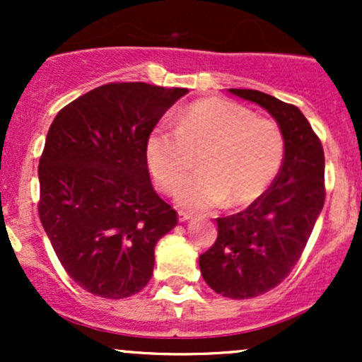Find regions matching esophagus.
I'll return each instance as SVG.
<instances>
[{
    "label": "esophagus",
    "mask_w": 362,
    "mask_h": 362,
    "mask_svg": "<svg viewBox=\"0 0 362 362\" xmlns=\"http://www.w3.org/2000/svg\"><path fill=\"white\" fill-rule=\"evenodd\" d=\"M189 219H192V214L187 213V211H178V221L185 223V221H189Z\"/></svg>",
    "instance_id": "1"
}]
</instances>
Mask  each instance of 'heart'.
Here are the masks:
<instances>
[{
    "mask_svg": "<svg viewBox=\"0 0 362 362\" xmlns=\"http://www.w3.org/2000/svg\"><path fill=\"white\" fill-rule=\"evenodd\" d=\"M284 138L274 120L223 98H206L178 115L175 132L148 136L146 161L156 185L173 192L197 159L199 173L180 186L177 201L190 209L252 204L279 172Z\"/></svg>",
    "mask_w": 362,
    "mask_h": 362,
    "instance_id": "obj_1",
    "label": "heart"
}]
</instances>
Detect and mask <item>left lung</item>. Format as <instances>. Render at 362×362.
<instances>
[{"label": "left lung", "mask_w": 362, "mask_h": 362, "mask_svg": "<svg viewBox=\"0 0 362 362\" xmlns=\"http://www.w3.org/2000/svg\"><path fill=\"white\" fill-rule=\"evenodd\" d=\"M276 119L284 158L272 185L242 213L218 218V238L199 257L204 281L231 300L279 286L300 260L325 202V156L298 107L259 90L230 88Z\"/></svg>", "instance_id": "1"}]
</instances>
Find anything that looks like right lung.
I'll use <instances>...</instances> for the list:
<instances>
[{"label":"right lung","mask_w":362,"mask_h":362,"mask_svg":"<svg viewBox=\"0 0 362 362\" xmlns=\"http://www.w3.org/2000/svg\"><path fill=\"white\" fill-rule=\"evenodd\" d=\"M187 88L109 83L57 112L39 161V216L68 276L122 300L153 276L177 211L153 189L146 141Z\"/></svg>","instance_id":"1"}]
</instances>
